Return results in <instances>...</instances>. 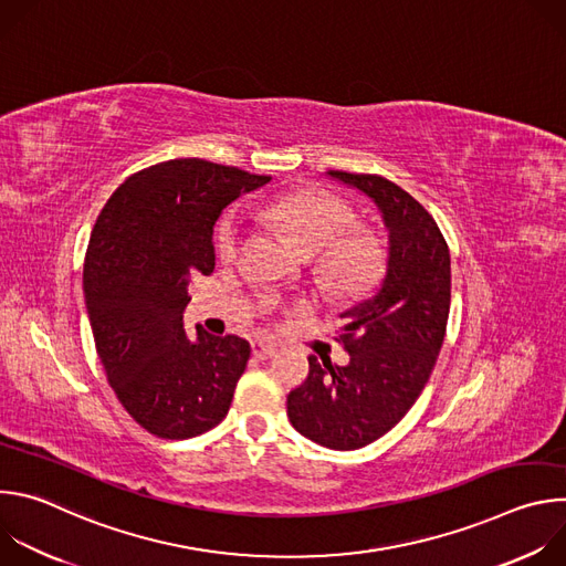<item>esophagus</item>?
Returning a JSON list of instances; mask_svg holds the SVG:
<instances>
[{
	"mask_svg": "<svg viewBox=\"0 0 566 566\" xmlns=\"http://www.w3.org/2000/svg\"><path fill=\"white\" fill-rule=\"evenodd\" d=\"M277 352V347L273 343H266V340H255L253 343V356L260 358V360H266V358H273Z\"/></svg>",
	"mask_w": 566,
	"mask_h": 566,
	"instance_id": "34e87169",
	"label": "esophagus"
}]
</instances>
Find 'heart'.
I'll return each mask as SVG.
<instances>
[{
  "mask_svg": "<svg viewBox=\"0 0 566 566\" xmlns=\"http://www.w3.org/2000/svg\"><path fill=\"white\" fill-rule=\"evenodd\" d=\"M264 214L293 237L302 253H322L319 271L332 286L354 291L378 273V239L369 232H345L354 221V212L334 195L313 188L295 190L271 201ZM241 237H244V221L239 210L232 208L217 223V255L221 260L234 258Z\"/></svg>",
  "mask_w": 566,
  "mask_h": 566,
  "instance_id": "heart-1",
  "label": "heart"
}]
</instances>
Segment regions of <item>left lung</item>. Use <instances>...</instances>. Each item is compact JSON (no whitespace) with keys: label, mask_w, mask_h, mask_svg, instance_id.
Returning a JSON list of instances; mask_svg holds the SVG:
<instances>
[{"label":"left lung","mask_w":566,"mask_h":566,"mask_svg":"<svg viewBox=\"0 0 566 566\" xmlns=\"http://www.w3.org/2000/svg\"><path fill=\"white\" fill-rule=\"evenodd\" d=\"M374 201L387 228V273L376 293L340 313L336 338L347 365L317 363L286 398L291 426L306 439L356 450L389 432L421 396L443 345L450 313V251L432 214L378 175L329 170Z\"/></svg>","instance_id":"1"}]
</instances>
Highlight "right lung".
Instances as JSON below:
<instances>
[{
    "mask_svg": "<svg viewBox=\"0 0 566 566\" xmlns=\"http://www.w3.org/2000/svg\"><path fill=\"white\" fill-rule=\"evenodd\" d=\"M271 177L172 158L125 179L101 210L83 286L107 380L129 417L160 439H190L219 426L251 345L184 329L188 286L214 271L212 228L239 195Z\"/></svg>",
    "mask_w": 566,
    "mask_h": 566,
    "instance_id": "obj_1",
    "label": "right lung"
}]
</instances>
